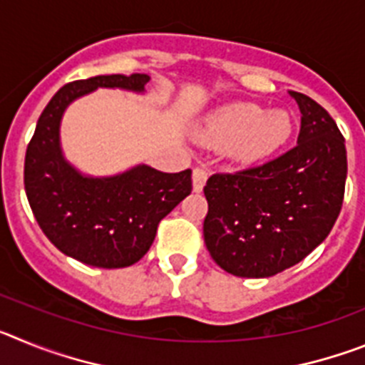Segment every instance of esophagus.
Here are the masks:
<instances>
[{"instance_id":"34e87169","label":"esophagus","mask_w":365,"mask_h":365,"mask_svg":"<svg viewBox=\"0 0 365 365\" xmlns=\"http://www.w3.org/2000/svg\"><path fill=\"white\" fill-rule=\"evenodd\" d=\"M206 179H208V173H206L205 168H193L192 173V185H193V192H202L206 185Z\"/></svg>"}]
</instances>
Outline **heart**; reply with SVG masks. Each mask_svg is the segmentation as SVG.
Here are the masks:
<instances>
[{
	"instance_id": "obj_1",
	"label": "heart",
	"mask_w": 365,
	"mask_h": 365,
	"mask_svg": "<svg viewBox=\"0 0 365 365\" xmlns=\"http://www.w3.org/2000/svg\"><path fill=\"white\" fill-rule=\"evenodd\" d=\"M294 133L291 113L276 109L267 111L257 104L240 102L212 113L206 120L205 135L214 146H234L241 163L257 164L272 159Z\"/></svg>"
}]
</instances>
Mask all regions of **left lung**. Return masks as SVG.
I'll return each instance as SVG.
<instances>
[{
    "mask_svg": "<svg viewBox=\"0 0 365 365\" xmlns=\"http://www.w3.org/2000/svg\"><path fill=\"white\" fill-rule=\"evenodd\" d=\"M289 95L302 113L298 146L261 166L206 180L205 245L222 270L240 278L291 269L327 237L341 210L344 137L320 104Z\"/></svg>",
    "mask_w": 365,
    "mask_h": 365,
    "instance_id": "left-lung-1",
    "label": "left lung"
}]
</instances>
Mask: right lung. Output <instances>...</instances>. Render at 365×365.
<instances>
[{
  "label": "right lung",
  "mask_w": 365,
  "mask_h": 365,
  "mask_svg": "<svg viewBox=\"0 0 365 365\" xmlns=\"http://www.w3.org/2000/svg\"><path fill=\"white\" fill-rule=\"evenodd\" d=\"M148 74H104L63 86L38 118L25 155V192L32 214L66 256L98 269H122L150 250L160 219L192 192V170L164 173L137 166L109 177L83 175L63 157L66 109L98 87L144 93Z\"/></svg>",
  "instance_id": "add662e5"
}]
</instances>
